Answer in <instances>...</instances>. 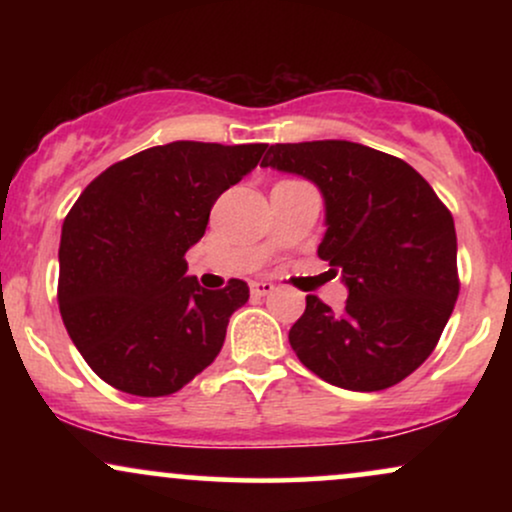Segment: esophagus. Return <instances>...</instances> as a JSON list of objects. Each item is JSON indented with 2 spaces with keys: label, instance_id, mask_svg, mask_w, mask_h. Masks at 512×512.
I'll return each mask as SVG.
<instances>
[{
  "label": "esophagus",
  "instance_id": "34e87169",
  "mask_svg": "<svg viewBox=\"0 0 512 512\" xmlns=\"http://www.w3.org/2000/svg\"><path fill=\"white\" fill-rule=\"evenodd\" d=\"M250 291L255 293V296H269V293L276 291V286L272 284V281H252Z\"/></svg>",
  "mask_w": 512,
  "mask_h": 512
}]
</instances>
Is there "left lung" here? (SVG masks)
Instances as JSON below:
<instances>
[{"instance_id": "8db88e82", "label": "left lung", "mask_w": 512, "mask_h": 512, "mask_svg": "<svg viewBox=\"0 0 512 512\" xmlns=\"http://www.w3.org/2000/svg\"><path fill=\"white\" fill-rule=\"evenodd\" d=\"M262 166L320 187L327 233L317 255L349 286L342 313L305 296L291 349L344 390L402 383L436 349L460 293L450 209L402 158L342 139L274 144Z\"/></svg>"}]
</instances>
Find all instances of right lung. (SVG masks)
Here are the masks:
<instances>
[{
	"mask_svg": "<svg viewBox=\"0 0 512 512\" xmlns=\"http://www.w3.org/2000/svg\"><path fill=\"white\" fill-rule=\"evenodd\" d=\"M267 144L173 142L139 151L93 178L60 240L57 303L98 378L137 397H166L219 356L250 289L219 291L185 276V252L209 211L260 163Z\"/></svg>",
	"mask_w": 512,
	"mask_h": 512,
	"instance_id": "obj_1",
	"label": "right lung"
}]
</instances>
